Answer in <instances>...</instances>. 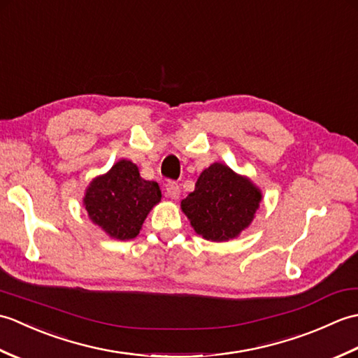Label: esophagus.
Wrapping results in <instances>:
<instances>
[{"label":"esophagus","mask_w":358,"mask_h":358,"mask_svg":"<svg viewBox=\"0 0 358 358\" xmlns=\"http://www.w3.org/2000/svg\"><path fill=\"white\" fill-rule=\"evenodd\" d=\"M180 185L177 183V181H167L166 183V194L171 196V199L177 200L180 196Z\"/></svg>","instance_id":"esophagus-1"}]
</instances>
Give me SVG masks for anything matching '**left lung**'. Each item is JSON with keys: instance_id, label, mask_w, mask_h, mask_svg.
<instances>
[{"instance_id": "8db88e82", "label": "left lung", "mask_w": 358, "mask_h": 358, "mask_svg": "<svg viewBox=\"0 0 358 358\" xmlns=\"http://www.w3.org/2000/svg\"><path fill=\"white\" fill-rule=\"evenodd\" d=\"M260 201V191L248 178L214 163L201 172L181 209L196 234L210 241H226L246 229Z\"/></svg>"}]
</instances>
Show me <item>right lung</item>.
I'll use <instances>...</instances> for the list:
<instances>
[{
    "instance_id": "right-lung-1",
    "label": "right lung",
    "mask_w": 358,
    "mask_h": 358,
    "mask_svg": "<svg viewBox=\"0 0 358 358\" xmlns=\"http://www.w3.org/2000/svg\"><path fill=\"white\" fill-rule=\"evenodd\" d=\"M159 200L162 191L155 181L143 180L132 162L120 159L90 183L85 206L90 220L112 238L131 240Z\"/></svg>"
}]
</instances>
